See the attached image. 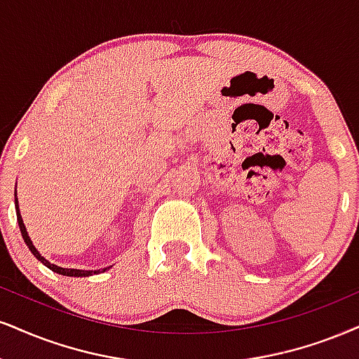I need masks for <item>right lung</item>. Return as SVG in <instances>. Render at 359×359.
<instances>
[{"instance_id":"obj_1","label":"right lung","mask_w":359,"mask_h":359,"mask_svg":"<svg viewBox=\"0 0 359 359\" xmlns=\"http://www.w3.org/2000/svg\"><path fill=\"white\" fill-rule=\"evenodd\" d=\"M15 206H16V218H18V224H20V231H21V236H23V240L26 243V246L29 248L31 253L34 255V258L38 261H41L46 268H50L51 271H55L57 274H63V276H74V278H81V276H91V274H98V273H103L106 269L109 268H103L100 271V269H96V271H88V269H72V268H61V266H56V264H53L48 261L46 258H43L41 255H39V251L34 248L33 241H31V238L28 236V231H26L25 228V223H23V218H21V213H20V206H18V198H15Z\"/></svg>"}]
</instances>
